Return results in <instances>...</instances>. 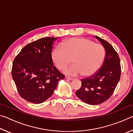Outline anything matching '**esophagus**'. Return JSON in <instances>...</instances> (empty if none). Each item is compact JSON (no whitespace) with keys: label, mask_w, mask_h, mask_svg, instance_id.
Masks as SVG:
<instances>
[{"label":"esophagus","mask_w":133,"mask_h":133,"mask_svg":"<svg viewBox=\"0 0 133 133\" xmlns=\"http://www.w3.org/2000/svg\"><path fill=\"white\" fill-rule=\"evenodd\" d=\"M65 78H66V79H67V80H72L74 79L73 78L68 77V76H66V77H65Z\"/></svg>","instance_id":"esophagus-1"}]
</instances>
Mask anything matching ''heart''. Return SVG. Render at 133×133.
Returning a JSON list of instances; mask_svg holds the SVG:
<instances>
[{
    "label": "heart",
    "instance_id": "obj_1",
    "mask_svg": "<svg viewBox=\"0 0 133 133\" xmlns=\"http://www.w3.org/2000/svg\"><path fill=\"white\" fill-rule=\"evenodd\" d=\"M105 50L102 44L83 37H73L63 42L51 53V58L56 67L63 70L71 64L74 65L64 70L70 76L89 77L97 71L104 60Z\"/></svg>",
    "mask_w": 133,
    "mask_h": 133
}]
</instances>
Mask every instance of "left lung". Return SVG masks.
<instances>
[{"label": "left lung", "mask_w": 133, "mask_h": 133, "mask_svg": "<svg viewBox=\"0 0 133 133\" xmlns=\"http://www.w3.org/2000/svg\"><path fill=\"white\" fill-rule=\"evenodd\" d=\"M105 50L101 68L91 77L82 80V86L76 92L80 100L90 105H98L108 100L113 93L121 76L120 60L117 53L109 42L96 36Z\"/></svg>", "instance_id": "1"}]
</instances>
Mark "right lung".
<instances>
[{
    "label": "right lung",
    "instance_id": "right-lung-1",
    "mask_svg": "<svg viewBox=\"0 0 133 133\" xmlns=\"http://www.w3.org/2000/svg\"><path fill=\"white\" fill-rule=\"evenodd\" d=\"M57 37H44L27 44L13 62L12 76L19 94L40 104L52 95L64 76L53 66V44Z\"/></svg>",
    "mask_w": 133,
    "mask_h": 133
}]
</instances>
